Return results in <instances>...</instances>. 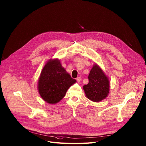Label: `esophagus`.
Returning <instances> with one entry per match:
<instances>
[{
	"instance_id": "34e87169",
	"label": "esophagus",
	"mask_w": 146,
	"mask_h": 146,
	"mask_svg": "<svg viewBox=\"0 0 146 146\" xmlns=\"http://www.w3.org/2000/svg\"><path fill=\"white\" fill-rule=\"evenodd\" d=\"M76 80L77 82H80L81 81V77H77V79H76Z\"/></svg>"
}]
</instances>
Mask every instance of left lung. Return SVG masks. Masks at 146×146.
<instances>
[{
  "instance_id": "8db88e82",
  "label": "left lung",
  "mask_w": 146,
  "mask_h": 146,
  "mask_svg": "<svg viewBox=\"0 0 146 146\" xmlns=\"http://www.w3.org/2000/svg\"><path fill=\"white\" fill-rule=\"evenodd\" d=\"M88 79V84L83 86L87 98L95 102L104 99L109 92V81L98 65L93 66Z\"/></svg>"
}]
</instances>
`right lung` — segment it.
I'll return each mask as SVG.
<instances>
[{"label":"right lung","mask_w":146,"mask_h":146,"mask_svg":"<svg viewBox=\"0 0 146 146\" xmlns=\"http://www.w3.org/2000/svg\"><path fill=\"white\" fill-rule=\"evenodd\" d=\"M76 82L62 67L59 60H50L41 72L38 90L45 102L55 104L64 98L68 89Z\"/></svg>","instance_id":"right-lung-1"}]
</instances>
